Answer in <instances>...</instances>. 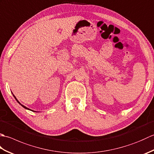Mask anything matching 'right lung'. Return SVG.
<instances>
[{"label":"right lung","mask_w":154,"mask_h":154,"mask_svg":"<svg viewBox=\"0 0 154 154\" xmlns=\"http://www.w3.org/2000/svg\"><path fill=\"white\" fill-rule=\"evenodd\" d=\"M13 96H14V97L15 98V99L16 100V101H17V102H18V103H19L20 104V105H21V106H22V107H24V109H27V110H30V109H28V108H27V107H26L25 106H24V105H22V104H21L20 103V102H19V101H18V100H17V99H16V97H15V96L14 95V94H13ZM32 111H34V110H32ZM34 112H35V111H34Z\"/></svg>","instance_id":"add662e5"}]
</instances>
